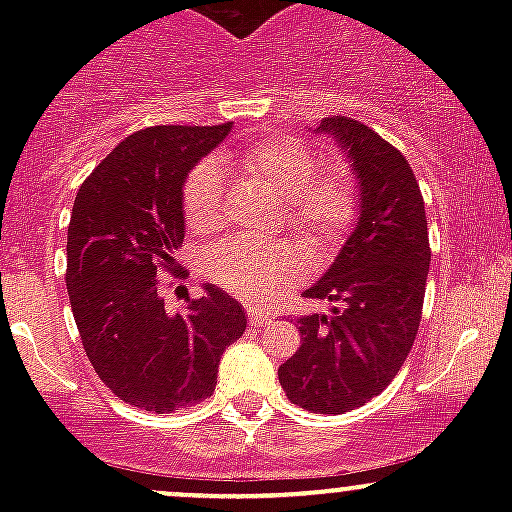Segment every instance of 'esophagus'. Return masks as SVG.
<instances>
[{
  "label": "esophagus",
  "instance_id": "esophagus-1",
  "mask_svg": "<svg viewBox=\"0 0 512 512\" xmlns=\"http://www.w3.org/2000/svg\"><path fill=\"white\" fill-rule=\"evenodd\" d=\"M247 319H250V324H255V327H265V324L272 322L270 314L262 312V309H257V307L247 309Z\"/></svg>",
  "mask_w": 512,
  "mask_h": 512
}]
</instances>
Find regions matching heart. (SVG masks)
Listing matches in <instances>:
<instances>
[{
    "instance_id": "b5f03b06",
    "label": "heart",
    "mask_w": 512,
    "mask_h": 512,
    "mask_svg": "<svg viewBox=\"0 0 512 512\" xmlns=\"http://www.w3.org/2000/svg\"><path fill=\"white\" fill-rule=\"evenodd\" d=\"M245 168L260 175L267 188L287 203V220L314 252L342 245L359 215V190L344 168L319 170V158L297 138L267 136L245 151ZM225 178L215 160H200L188 173L180 193L183 220L190 230H208L220 220ZM205 272L237 297H275L304 272V252L282 240L257 245L247 240H220L203 255Z\"/></svg>"
}]
</instances>
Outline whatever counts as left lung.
I'll list each match as a JSON object with an SVG mask.
<instances>
[{
  "label": "left lung",
  "mask_w": 512,
  "mask_h": 512,
  "mask_svg": "<svg viewBox=\"0 0 512 512\" xmlns=\"http://www.w3.org/2000/svg\"><path fill=\"white\" fill-rule=\"evenodd\" d=\"M359 180V218L334 265L304 297L329 314L297 319L299 349L277 376L287 399L312 414H344L391 384L421 322L431 247L421 190L409 160L347 116L322 118Z\"/></svg>",
  "instance_id": "left-lung-1"
}]
</instances>
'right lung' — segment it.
I'll list each match as a JSON object with an SVG mask.
<instances>
[{"label": "right lung", "mask_w": 512, "mask_h": 512, "mask_svg": "<svg viewBox=\"0 0 512 512\" xmlns=\"http://www.w3.org/2000/svg\"><path fill=\"white\" fill-rule=\"evenodd\" d=\"M223 126H151L118 143L74 200L66 289L98 379L126 404L173 414L213 396L220 356L247 327L225 289L205 285L168 314L163 272L178 275L183 183L230 133Z\"/></svg>", "instance_id": "1"}]
</instances>
